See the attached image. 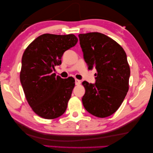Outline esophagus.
<instances>
[{"mask_svg":"<svg viewBox=\"0 0 153 153\" xmlns=\"http://www.w3.org/2000/svg\"><path fill=\"white\" fill-rule=\"evenodd\" d=\"M75 83H76V85H79V84L81 83V81L79 80V79H75Z\"/></svg>","mask_w":153,"mask_h":153,"instance_id":"esophagus-1","label":"esophagus"}]
</instances>
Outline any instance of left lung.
Masks as SVG:
<instances>
[{
	"mask_svg": "<svg viewBox=\"0 0 153 153\" xmlns=\"http://www.w3.org/2000/svg\"><path fill=\"white\" fill-rule=\"evenodd\" d=\"M78 37L88 69L97 70L95 83L82 82L83 106L93 116L108 117L119 108L128 91L130 68L126 54L105 34L92 32Z\"/></svg>",
	"mask_w": 153,
	"mask_h": 153,
	"instance_id": "obj_1",
	"label": "left lung"
}]
</instances>
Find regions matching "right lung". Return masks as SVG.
I'll return each instance as SVG.
<instances>
[{
    "label": "right lung",
    "instance_id": "add662e5",
    "mask_svg": "<svg viewBox=\"0 0 153 153\" xmlns=\"http://www.w3.org/2000/svg\"><path fill=\"white\" fill-rule=\"evenodd\" d=\"M77 41L73 34H43L23 54L20 82L29 105L41 118L54 119L66 111L75 79L56 77L53 71L62 64L64 52L74 47Z\"/></svg>",
    "mask_w": 153,
    "mask_h": 153
}]
</instances>
